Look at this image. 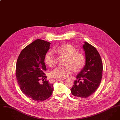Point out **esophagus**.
I'll return each mask as SVG.
<instances>
[{"label":"esophagus","mask_w":120,"mask_h":120,"mask_svg":"<svg viewBox=\"0 0 120 120\" xmlns=\"http://www.w3.org/2000/svg\"><path fill=\"white\" fill-rule=\"evenodd\" d=\"M63 80H64L63 79H59V78H57L56 79V80L57 81H62Z\"/></svg>","instance_id":"esophagus-1"}]
</instances>
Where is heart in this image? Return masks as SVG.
<instances>
[{
  "instance_id": "obj_1",
  "label": "heart",
  "mask_w": 120,
  "mask_h": 120,
  "mask_svg": "<svg viewBox=\"0 0 120 120\" xmlns=\"http://www.w3.org/2000/svg\"><path fill=\"white\" fill-rule=\"evenodd\" d=\"M54 52L60 55H64L68 57L67 64L66 66H59L53 70L50 75L52 77L60 78H65L74 71H78L82 68L86 63L85 55L80 52H77L76 49L70 44H66L53 50ZM45 62L49 67H52L56 64V57L52 52H48L45 57Z\"/></svg>"
}]
</instances>
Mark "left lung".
I'll return each instance as SVG.
<instances>
[{
    "label": "left lung",
    "instance_id": "left-lung-1",
    "mask_svg": "<svg viewBox=\"0 0 120 120\" xmlns=\"http://www.w3.org/2000/svg\"><path fill=\"white\" fill-rule=\"evenodd\" d=\"M85 52L86 64L74 81L71 89L73 95L78 98H86L96 90L102 77L103 63L96 49L85 42L83 45Z\"/></svg>",
    "mask_w": 120,
    "mask_h": 120
}]
</instances>
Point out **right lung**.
I'll use <instances>...</instances> for the list:
<instances>
[{"instance_id": "1", "label": "right lung", "mask_w": 120, "mask_h": 120, "mask_svg": "<svg viewBox=\"0 0 120 120\" xmlns=\"http://www.w3.org/2000/svg\"><path fill=\"white\" fill-rule=\"evenodd\" d=\"M51 43L42 40H36L26 46L17 58L16 75L21 91L29 98L41 102L51 96L53 85L45 80L44 71L47 70L45 63L46 53Z\"/></svg>"}]
</instances>
